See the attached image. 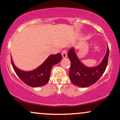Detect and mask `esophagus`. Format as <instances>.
<instances>
[{
  "label": "esophagus",
  "mask_w": 120,
  "mask_h": 120,
  "mask_svg": "<svg viewBox=\"0 0 120 120\" xmlns=\"http://www.w3.org/2000/svg\"><path fill=\"white\" fill-rule=\"evenodd\" d=\"M62 56H63V58H66L67 57V51L64 50L63 51V52H61Z\"/></svg>",
  "instance_id": "esophagus-1"
}]
</instances>
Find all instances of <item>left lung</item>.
<instances>
[{
    "mask_svg": "<svg viewBox=\"0 0 120 120\" xmlns=\"http://www.w3.org/2000/svg\"><path fill=\"white\" fill-rule=\"evenodd\" d=\"M109 53L108 46L104 58L98 65L88 67L80 61L74 47L71 48L68 53V56L71 65L69 70V78L75 86L87 87L91 86L98 80L104 73L107 68Z\"/></svg>",
    "mask_w": 120,
    "mask_h": 120,
    "instance_id": "8db88e82",
    "label": "left lung"
}]
</instances>
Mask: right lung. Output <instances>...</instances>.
Here are the masks:
<instances>
[{"label": "right lung", "mask_w": 120, "mask_h": 120, "mask_svg": "<svg viewBox=\"0 0 120 120\" xmlns=\"http://www.w3.org/2000/svg\"><path fill=\"white\" fill-rule=\"evenodd\" d=\"M61 53L51 55L38 68L31 71H24L16 67L11 57V62L13 69L19 78L25 83L33 87L45 85L49 82L52 66L61 60Z\"/></svg>", "instance_id": "1"}]
</instances>
